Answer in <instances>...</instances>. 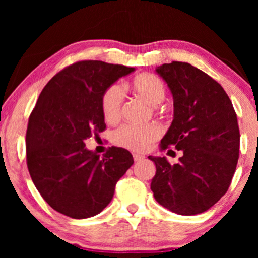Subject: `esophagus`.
<instances>
[{
    "mask_svg": "<svg viewBox=\"0 0 258 258\" xmlns=\"http://www.w3.org/2000/svg\"><path fill=\"white\" fill-rule=\"evenodd\" d=\"M144 159L143 155H139V154H133V160H135L136 162L138 161H142V160Z\"/></svg>",
    "mask_w": 258,
    "mask_h": 258,
    "instance_id": "esophagus-1",
    "label": "esophagus"
}]
</instances>
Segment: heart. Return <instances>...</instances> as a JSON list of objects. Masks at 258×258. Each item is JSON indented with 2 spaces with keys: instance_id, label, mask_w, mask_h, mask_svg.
Masks as SVG:
<instances>
[{
  "instance_id": "heart-1",
  "label": "heart",
  "mask_w": 258,
  "mask_h": 258,
  "mask_svg": "<svg viewBox=\"0 0 258 258\" xmlns=\"http://www.w3.org/2000/svg\"><path fill=\"white\" fill-rule=\"evenodd\" d=\"M132 91L137 96L147 100L150 104L156 105L164 99L165 85L162 80L152 73H143L135 76L130 82ZM123 90L120 85L109 86L103 92L100 106L103 116L108 122H115L120 119L123 104ZM162 130L158 123H150L146 126L122 125L112 135V142L116 146L126 149L142 152L147 149L152 142L161 136Z\"/></svg>"
}]
</instances>
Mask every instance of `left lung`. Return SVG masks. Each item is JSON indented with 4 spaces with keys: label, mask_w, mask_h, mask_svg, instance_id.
<instances>
[{
    "label": "left lung",
    "mask_w": 258,
    "mask_h": 258,
    "mask_svg": "<svg viewBox=\"0 0 258 258\" xmlns=\"http://www.w3.org/2000/svg\"><path fill=\"white\" fill-rule=\"evenodd\" d=\"M173 97V121L161 150H182L178 164L149 156L156 166L150 189L174 214H203L227 193L240 147L238 119L229 97L211 76L183 61L156 68Z\"/></svg>",
    "instance_id": "8db88e82"
}]
</instances>
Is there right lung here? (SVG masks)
<instances>
[{
    "label": "right lung",
    "mask_w": 258,
    "mask_h": 258,
    "mask_svg": "<svg viewBox=\"0 0 258 258\" xmlns=\"http://www.w3.org/2000/svg\"><path fill=\"white\" fill-rule=\"evenodd\" d=\"M135 68L82 60L44 86L26 130V164L32 182L52 209L68 217L98 215L133 165L132 154L111 147L100 158L85 139L105 130L103 92Z\"/></svg>",
    "instance_id": "obj_1"
}]
</instances>
